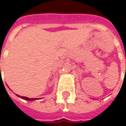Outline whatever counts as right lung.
<instances>
[{
    "label": "right lung",
    "instance_id": "1",
    "mask_svg": "<svg viewBox=\"0 0 126 126\" xmlns=\"http://www.w3.org/2000/svg\"><path fill=\"white\" fill-rule=\"evenodd\" d=\"M17 96L20 97L21 99H25V100H27V101H34V100H36V99H36V98H28V97H26V96H21L17 95L16 94Z\"/></svg>",
    "mask_w": 126,
    "mask_h": 126
}]
</instances>
